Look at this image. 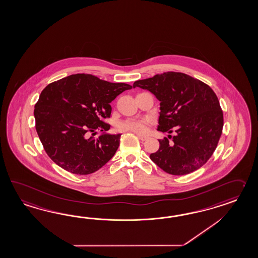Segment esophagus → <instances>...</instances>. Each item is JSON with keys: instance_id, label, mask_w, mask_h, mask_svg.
I'll use <instances>...</instances> for the list:
<instances>
[{"instance_id": "34e87169", "label": "esophagus", "mask_w": 258, "mask_h": 258, "mask_svg": "<svg viewBox=\"0 0 258 258\" xmlns=\"http://www.w3.org/2000/svg\"><path fill=\"white\" fill-rule=\"evenodd\" d=\"M137 136H138V138L140 140H142V141H146L148 137L147 136H145V135H141V134H137Z\"/></svg>"}]
</instances>
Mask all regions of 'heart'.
I'll return each mask as SVG.
<instances>
[{
	"label": "heart",
	"mask_w": 258,
	"mask_h": 258,
	"mask_svg": "<svg viewBox=\"0 0 258 258\" xmlns=\"http://www.w3.org/2000/svg\"><path fill=\"white\" fill-rule=\"evenodd\" d=\"M147 130V122L145 120H127L120 123L118 131L132 132L134 133H144Z\"/></svg>",
	"instance_id": "obj_1"
}]
</instances>
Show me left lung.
Returning <instances> with one entry per match:
<instances>
[{
  "label": "left lung",
  "mask_w": 258,
  "mask_h": 258,
  "mask_svg": "<svg viewBox=\"0 0 258 258\" xmlns=\"http://www.w3.org/2000/svg\"><path fill=\"white\" fill-rule=\"evenodd\" d=\"M149 90L160 101L157 131L173 132L172 139L159 140V149L150 155L154 163L172 175L200 169L215 151L224 116L218 98L207 84L182 73L167 72L138 80L133 88Z\"/></svg>",
  "instance_id": "left-lung-1"
}]
</instances>
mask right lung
Returning a JSON list of instances; mask_svg holds the SVG:
<instances>
[{
    "label": "right lung",
    "mask_w": 258,
    "mask_h": 258,
    "mask_svg": "<svg viewBox=\"0 0 258 258\" xmlns=\"http://www.w3.org/2000/svg\"><path fill=\"white\" fill-rule=\"evenodd\" d=\"M125 83H110L97 76L77 74L47 85L34 106L35 128L44 151L60 168L77 175L100 170L119 146L120 134L88 138L106 132L104 120L110 102L132 89Z\"/></svg>",
    "instance_id": "right-lung-1"
}]
</instances>
